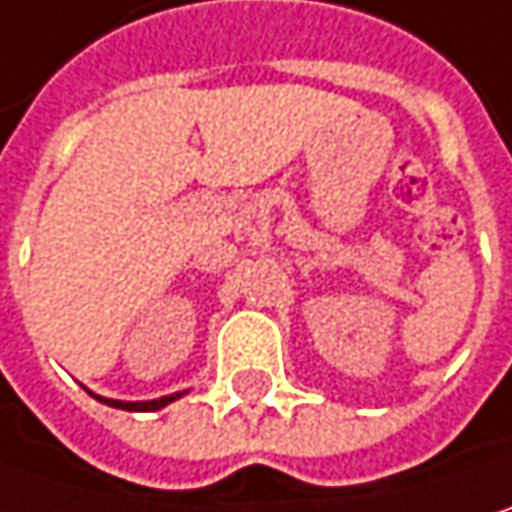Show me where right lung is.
I'll return each instance as SVG.
<instances>
[{
    "mask_svg": "<svg viewBox=\"0 0 512 512\" xmlns=\"http://www.w3.org/2000/svg\"><path fill=\"white\" fill-rule=\"evenodd\" d=\"M178 395L181 393L163 395V398H155V401H114V398H102V401L111 404V407H119V410H161L169 401H175ZM96 398H99V395H96Z\"/></svg>",
    "mask_w": 512,
    "mask_h": 512,
    "instance_id": "obj_1",
    "label": "right lung"
}]
</instances>
